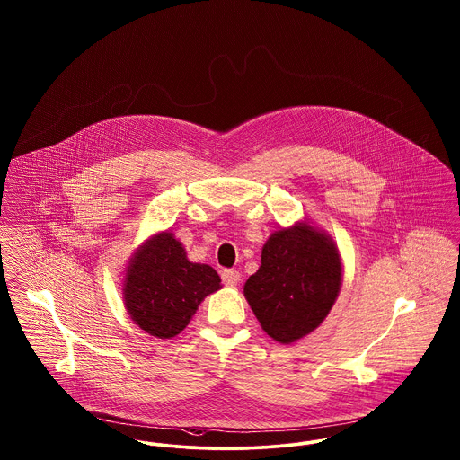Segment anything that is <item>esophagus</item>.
I'll list each match as a JSON object with an SVG mask.
<instances>
[{
  "label": "esophagus",
  "instance_id": "1",
  "mask_svg": "<svg viewBox=\"0 0 460 460\" xmlns=\"http://www.w3.org/2000/svg\"><path fill=\"white\" fill-rule=\"evenodd\" d=\"M222 282L227 288H236L239 282V272H236V270H224L222 272Z\"/></svg>",
  "mask_w": 460,
  "mask_h": 460
}]
</instances>
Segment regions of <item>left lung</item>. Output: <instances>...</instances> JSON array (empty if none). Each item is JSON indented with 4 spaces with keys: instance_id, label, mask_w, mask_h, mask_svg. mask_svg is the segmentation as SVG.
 I'll list each match as a JSON object with an SVG mask.
<instances>
[{
    "instance_id": "1",
    "label": "left lung",
    "mask_w": 460,
    "mask_h": 460,
    "mask_svg": "<svg viewBox=\"0 0 460 460\" xmlns=\"http://www.w3.org/2000/svg\"><path fill=\"white\" fill-rule=\"evenodd\" d=\"M342 258L329 233L297 221L279 227L261 248V265L243 293L261 329L280 344L316 331L342 286Z\"/></svg>"
}]
</instances>
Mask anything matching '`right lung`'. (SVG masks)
<instances>
[{
    "instance_id": "right-lung-1",
    "label": "right lung",
    "mask_w": 460,
    "mask_h": 460,
    "mask_svg": "<svg viewBox=\"0 0 460 460\" xmlns=\"http://www.w3.org/2000/svg\"><path fill=\"white\" fill-rule=\"evenodd\" d=\"M221 288V277L210 265L190 261L181 241L161 231L128 258L123 301L135 325L157 339H171L186 329L203 299Z\"/></svg>"
}]
</instances>
